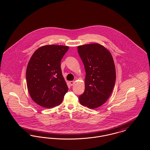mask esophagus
<instances>
[{"mask_svg":"<svg viewBox=\"0 0 150 150\" xmlns=\"http://www.w3.org/2000/svg\"><path fill=\"white\" fill-rule=\"evenodd\" d=\"M69 83H70V84L71 86H73V85L74 84V83H75V81H70Z\"/></svg>","mask_w":150,"mask_h":150,"instance_id":"esophagus-1","label":"esophagus"}]
</instances>
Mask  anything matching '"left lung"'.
I'll list each match as a JSON object with an SVG mask.
<instances>
[{
    "instance_id": "8db88e82",
    "label": "left lung",
    "mask_w": 150,
    "mask_h": 150,
    "mask_svg": "<svg viewBox=\"0 0 150 150\" xmlns=\"http://www.w3.org/2000/svg\"><path fill=\"white\" fill-rule=\"evenodd\" d=\"M86 70L85 91L79 97L81 105L94 109L100 107L112 93L116 81L114 62L103 45L90 44L78 47Z\"/></svg>"
}]
</instances>
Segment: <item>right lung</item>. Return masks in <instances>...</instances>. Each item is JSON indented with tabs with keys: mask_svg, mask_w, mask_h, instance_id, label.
Listing matches in <instances>:
<instances>
[{
	"mask_svg": "<svg viewBox=\"0 0 150 150\" xmlns=\"http://www.w3.org/2000/svg\"><path fill=\"white\" fill-rule=\"evenodd\" d=\"M69 47L47 45L39 48L31 57L26 69L30 96L45 108L59 105L69 88L62 75L61 61Z\"/></svg>",
	"mask_w": 150,
	"mask_h": 150,
	"instance_id": "add662e5",
	"label": "right lung"
}]
</instances>
